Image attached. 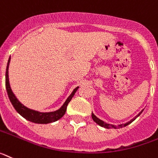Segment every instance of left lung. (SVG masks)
Instances as JSON below:
<instances>
[{"label":"left lung","mask_w":158,"mask_h":158,"mask_svg":"<svg viewBox=\"0 0 158 158\" xmlns=\"http://www.w3.org/2000/svg\"><path fill=\"white\" fill-rule=\"evenodd\" d=\"M143 111V110H142ZM142 111L141 112V113H139V114H137V116H136L135 118H133V119H132L131 121H128L127 123L125 124H121V125H111V124H109V123H106V122H105V121H103L102 120L99 119L98 118H97L95 115H94V114L92 113V118L93 120H94V121H95L96 123L98 124V125H99L100 126H102V127H104V128H106V129H120V128H123V127H125L126 125H129V124L131 123V122H133L134 120L136 119V118H137V117H139L140 114L142 113Z\"/></svg>","instance_id":"left-lung-1"}]
</instances>
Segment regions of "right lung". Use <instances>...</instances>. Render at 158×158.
I'll list each match as a JSON object with an SVG mask.
<instances>
[{
	"label": "right lung",
	"mask_w": 158,
	"mask_h": 158,
	"mask_svg": "<svg viewBox=\"0 0 158 158\" xmlns=\"http://www.w3.org/2000/svg\"><path fill=\"white\" fill-rule=\"evenodd\" d=\"M10 59H11V57H9V60H8L6 73H5V86H6V90H7V94L8 96H9V100H10L12 105H13L15 110H17V113L21 116H22L23 118L28 120V121L37 124L51 123V122H54V121H57V120L62 118L63 116L64 115V114H65L69 102L71 101L75 93L77 92V90L79 88V86L74 89L72 94H70L69 97L66 99L64 103L63 104V106L59 110H56V111L43 113V112H39L37 111V110H31V109L27 108L26 106H25L23 104H21V102H19V100L16 98L15 94L12 91L9 79V62H10Z\"/></svg>",
	"instance_id": "add662e5"
}]
</instances>
